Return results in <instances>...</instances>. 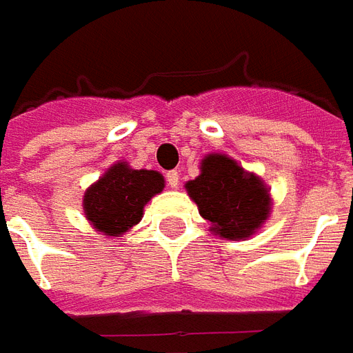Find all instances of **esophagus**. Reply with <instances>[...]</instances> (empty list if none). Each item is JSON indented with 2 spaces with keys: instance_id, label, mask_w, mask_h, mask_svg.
I'll use <instances>...</instances> for the list:
<instances>
[{
  "instance_id": "1",
  "label": "esophagus",
  "mask_w": 353,
  "mask_h": 353,
  "mask_svg": "<svg viewBox=\"0 0 353 353\" xmlns=\"http://www.w3.org/2000/svg\"><path fill=\"white\" fill-rule=\"evenodd\" d=\"M166 181H168V185L172 189H177V185H179V172H176V170L168 172V174H166Z\"/></svg>"
}]
</instances>
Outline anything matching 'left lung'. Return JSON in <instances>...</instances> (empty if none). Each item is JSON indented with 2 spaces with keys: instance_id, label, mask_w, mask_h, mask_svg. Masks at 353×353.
I'll list each match as a JSON object with an SVG mask.
<instances>
[{
  "instance_id": "8db88e82",
  "label": "left lung",
  "mask_w": 353,
  "mask_h": 353,
  "mask_svg": "<svg viewBox=\"0 0 353 353\" xmlns=\"http://www.w3.org/2000/svg\"><path fill=\"white\" fill-rule=\"evenodd\" d=\"M185 191L212 225L210 230L225 240L252 238L272 212L270 187L225 153L206 154Z\"/></svg>"
}]
</instances>
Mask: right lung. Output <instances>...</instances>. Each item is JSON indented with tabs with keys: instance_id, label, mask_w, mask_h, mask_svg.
<instances>
[{
	"instance_id": "right-lung-1",
	"label": "right lung",
	"mask_w": 353,
	"mask_h": 353,
	"mask_svg": "<svg viewBox=\"0 0 353 353\" xmlns=\"http://www.w3.org/2000/svg\"><path fill=\"white\" fill-rule=\"evenodd\" d=\"M164 189L157 170H134L128 162L111 164L83 196V212L98 234L119 238L138 225L149 200Z\"/></svg>"
}]
</instances>
